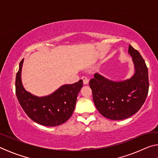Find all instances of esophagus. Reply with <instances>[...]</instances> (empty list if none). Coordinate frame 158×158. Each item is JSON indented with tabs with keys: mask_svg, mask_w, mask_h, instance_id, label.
<instances>
[{
	"mask_svg": "<svg viewBox=\"0 0 158 158\" xmlns=\"http://www.w3.org/2000/svg\"><path fill=\"white\" fill-rule=\"evenodd\" d=\"M81 79H82V80H83V81H84V84H89V79L87 78L86 77H81Z\"/></svg>",
	"mask_w": 158,
	"mask_h": 158,
	"instance_id": "34e87169",
	"label": "esophagus"
}]
</instances>
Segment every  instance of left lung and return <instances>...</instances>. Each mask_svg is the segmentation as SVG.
Returning <instances> with one entry per match:
<instances>
[{
  "label": "left lung",
  "mask_w": 158,
  "mask_h": 158,
  "mask_svg": "<svg viewBox=\"0 0 158 158\" xmlns=\"http://www.w3.org/2000/svg\"><path fill=\"white\" fill-rule=\"evenodd\" d=\"M135 73L124 81H110L99 74L89 81L93 98L98 111L111 120H123L139 110L148 93V68L137 50L129 45Z\"/></svg>",
  "instance_id": "left-lung-1"
}]
</instances>
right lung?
<instances>
[{
    "mask_svg": "<svg viewBox=\"0 0 158 158\" xmlns=\"http://www.w3.org/2000/svg\"><path fill=\"white\" fill-rule=\"evenodd\" d=\"M23 59L19 63L15 81V91L19 102L26 115L37 123L57 126L70 118L75 107L77 98L83 86L82 79L73 84L63 85L45 97H37L26 91L21 80Z\"/></svg>",
    "mask_w": 158,
    "mask_h": 158,
    "instance_id": "1",
    "label": "right lung"
}]
</instances>
